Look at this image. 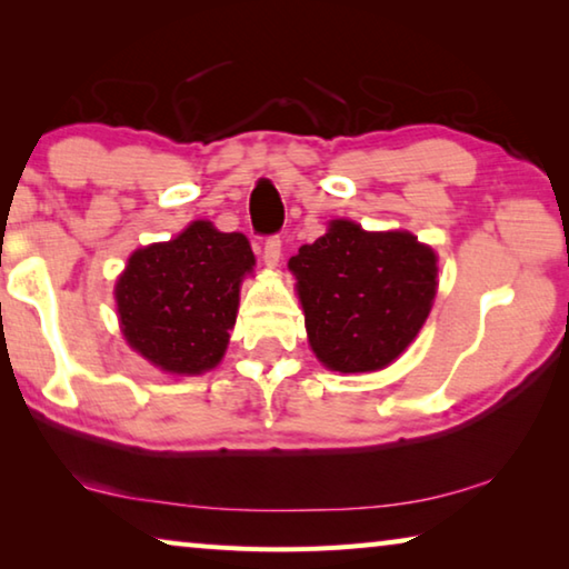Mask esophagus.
<instances>
[{
    "instance_id": "1",
    "label": "esophagus",
    "mask_w": 569,
    "mask_h": 569,
    "mask_svg": "<svg viewBox=\"0 0 569 569\" xmlns=\"http://www.w3.org/2000/svg\"><path fill=\"white\" fill-rule=\"evenodd\" d=\"M263 261H266V266H278V261H281V238H278V236L266 238Z\"/></svg>"
}]
</instances>
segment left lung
<instances>
[{"label":"left lung","instance_id":"left-lung-1","mask_svg":"<svg viewBox=\"0 0 569 569\" xmlns=\"http://www.w3.org/2000/svg\"><path fill=\"white\" fill-rule=\"evenodd\" d=\"M288 268L311 349L341 373L377 371L397 359L437 296L435 250L411 233H366L351 220H333Z\"/></svg>","mask_w":569,"mask_h":569}]
</instances>
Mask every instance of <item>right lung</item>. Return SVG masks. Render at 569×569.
<instances>
[{
  "mask_svg": "<svg viewBox=\"0 0 569 569\" xmlns=\"http://www.w3.org/2000/svg\"><path fill=\"white\" fill-rule=\"evenodd\" d=\"M256 258L243 233L196 220L170 243L134 250L114 286L122 333L170 373H200L223 359L240 278Z\"/></svg>",
  "mask_w": 569,
  "mask_h": 569,
  "instance_id": "add662e5",
  "label": "right lung"
}]
</instances>
